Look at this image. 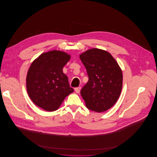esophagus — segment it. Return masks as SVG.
Instances as JSON below:
<instances>
[{
    "instance_id": "obj_1",
    "label": "esophagus",
    "mask_w": 157,
    "mask_h": 157,
    "mask_svg": "<svg viewBox=\"0 0 157 157\" xmlns=\"http://www.w3.org/2000/svg\"><path fill=\"white\" fill-rule=\"evenodd\" d=\"M80 90H81V87L79 86V87H77L75 88V91L77 93H79L80 91Z\"/></svg>"
}]
</instances>
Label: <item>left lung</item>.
Returning <instances> with one entry per match:
<instances>
[{
	"instance_id": "8db88e82",
	"label": "left lung",
	"mask_w": 157,
	"mask_h": 157,
	"mask_svg": "<svg viewBox=\"0 0 157 157\" xmlns=\"http://www.w3.org/2000/svg\"><path fill=\"white\" fill-rule=\"evenodd\" d=\"M88 81L80 91L86 108L97 113L111 108L117 101L122 87V72L106 51L93 48L80 54Z\"/></svg>"
}]
</instances>
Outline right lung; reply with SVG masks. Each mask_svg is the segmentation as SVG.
<instances>
[{"mask_svg":"<svg viewBox=\"0 0 157 157\" xmlns=\"http://www.w3.org/2000/svg\"><path fill=\"white\" fill-rule=\"evenodd\" d=\"M71 55L57 50L42 53L31 63L26 78L30 99L37 106L47 111L59 109L74 89L62 69Z\"/></svg>","mask_w":157,"mask_h":157,"instance_id":"1","label":"right lung"}]
</instances>
